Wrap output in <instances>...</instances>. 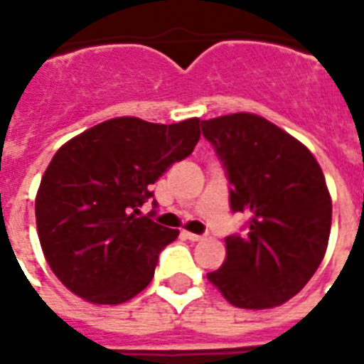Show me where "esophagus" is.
Returning a JSON list of instances; mask_svg holds the SVG:
<instances>
[{
    "label": "esophagus",
    "mask_w": 364,
    "mask_h": 364,
    "mask_svg": "<svg viewBox=\"0 0 364 364\" xmlns=\"http://www.w3.org/2000/svg\"><path fill=\"white\" fill-rule=\"evenodd\" d=\"M183 236H185L187 240H191V242H200V240H202V236H200V234L188 232V230H183Z\"/></svg>",
    "instance_id": "obj_1"
}]
</instances>
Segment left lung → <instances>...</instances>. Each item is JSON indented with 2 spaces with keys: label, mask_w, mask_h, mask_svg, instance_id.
I'll list each match as a JSON object with an SVG mask.
<instances>
[{
  "label": "left lung",
  "mask_w": 364,
  "mask_h": 364,
  "mask_svg": "<svg viewBox=\"0 0 364 364\" xmlns=\"http://www.w3.org/2000/svg\"><path fill=\"white\" fill-rule=\"evenodd\" d=\"M225 162L230 208L249 217L228 236L227 259L208 279L236 308L266 310L300 293L328 245L333 200L304 143L264 117L232 113L202 122Z\"/></svg>",
  "instance_id": "1"
}]
</instances>
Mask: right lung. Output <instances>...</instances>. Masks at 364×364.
I'll list each match as a JSON object with an SVG mask.
<instances>
[{
    "mask_svg": "<svg viewBox=\"0 0 364 364\" xmlns=\"http://www.w3.org/2000/svg\"><path fill=\"white\" fill-rule=\"evenodd\" d=\"M200 119L156 124L117 117L56 151L36 196L37 236L50 270L92 304L134 299L154 276L159 253L179 236L139 205L173 162L193 153Z\"/></svg>",
    "mask_w": 364,
    "mask_h": 364,
    "instance_id": "1",
    "label": "right lung"
}]
</instances>
